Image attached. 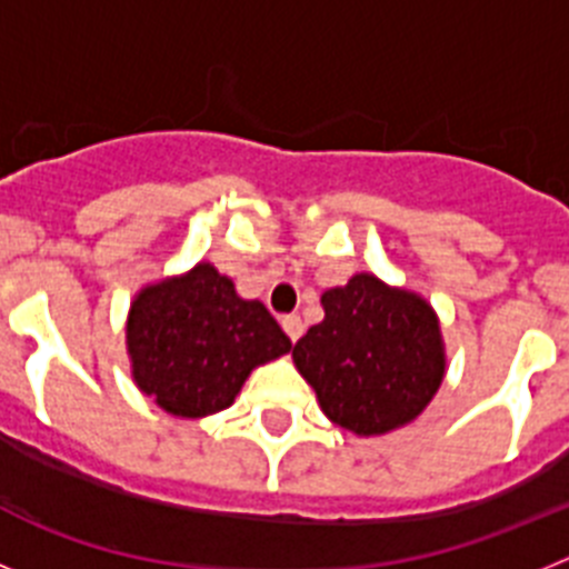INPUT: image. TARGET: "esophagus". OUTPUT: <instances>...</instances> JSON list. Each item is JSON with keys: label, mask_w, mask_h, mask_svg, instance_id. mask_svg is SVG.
<instances>
[{"label": "esophagus", "mask_w": 569, "mask_h": 569, "mask_svg": "<svg viewBox=\"0 0 569 569\" xmlns=\"http://www.w3.org/2000/svg\"><path fill=\"white\" fill-rule=\"evenodd\" d=\"M281 328L290 336V341H299L301 333H305V321L299 316H281Z\"/></svg>", "instance_id": "1"}]
</instances>
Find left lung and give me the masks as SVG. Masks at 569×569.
<instances>
[{"label": "left lung", "instance_id": "1", "mask_svg": "<svg viewBox=\"0 0 569 569\" xmlns=\"http://www.w3.org/2000/svg\"><path fill=\"white\" fill-rule=\"evenodd\" d=\"M321 305L325 319L296 341L293 361L325 416L359 436L413 421L445 379L433 308L370 273L328 290Z\"/></svg>", "mask_w": 569, "mask_h": 569}]
</instances>
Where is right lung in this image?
Listing matches in <instances>:
<instances>
[{"instance_id": "1", "label": "right lung", "mask_w": 569, "mask_h": 569, "mask_svg": "<svg viewBox=\"0 0 569 569\" xmlns=\"http://www.w3.org/2000/svg\"><path fill=\"white\" fill-rule=\"evenodd\" d=\"M290 350L261 301L202 261L179 279L150 284L128 316V353L144 396L173 416L199 419L233 405L250 370Z\"/></svg>"}]
</instances>
